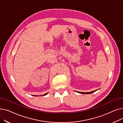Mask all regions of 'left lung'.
Masks as SVG:
<instances>
[{
  "label": "left lung",
  "mask_w": 123,
  "mask_h": 123,
  "mask_svg": "<svg viewBox=\"0 0 123 123\" xmlns=\"http://www.w3.org/2000/svg\"><path fill=\"white\" fill-rule=\"evenodd\" d=\"M99 89H98V90H95V91H91V92H77V91H76L77 92H78L79 93H80V94H91V93H93L94 92H95V91H97V90H98Z\"/></svg>",
  "instance_id": "left-lung-1"
}]
</instances>
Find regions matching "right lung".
Wrapping results in <instances>:
<instances>
[{"instance_id":"1","label":"right lung","mask_w":123,"mask_h":123,"mask_svg":"<svg viewBox=\"0 0 123 123\" xmlns=\"http://www.w3.org/2000/svg\"><path fill=\"white\" fill-rule=\"evenodd\" d=\"M48 93H47L46 94H44V95H42V96H45V95H47V94H48ZM33 96H38V95H33ZM40 96H41V95H40Z\"/></svg>"}]
</instances>
